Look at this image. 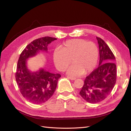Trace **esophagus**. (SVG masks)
Returning a JSON list of instances; mask_svg holds the SVG:
<instances>
[{
	"label": "esophagus",
	"mask_w": 131,
	"mask_h": 131,
	"mask_svg": "<svg viewBox=\"0 0 131 131\" xmlns=\"http://www.w3.org/2000/svg\"><path fill=\"white\" fill-rule=\"evenodd\" d=\"M67 78L70 79L71 80H75V79H76V78H74V77H69V76H67Z\"/></svg>",
	"instance_id": "34e87169"
}]
</instances>
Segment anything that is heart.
Returning a JSON list of instances; mask_svg holds the SVG:
<instances>
[{
  "label": "heart",
  "instance_id": "obj_1",
  "mask_svg": "<svg viewBox=\"0 0 131 131\" xmlns=\"http://www.w3.org/2000/svg\"><path fill=\"white\" fill-rule=\"evenodd\" d=\"M99 52L97 45L92 41L76 39L66 41L53 53L54 65L61 72L64 71L72 62L73 64L67 72L73 76L89 73L96 67Z\"/></svg>",
  "mask_w": 131,
  "mask_h": 131
}]
</instances>
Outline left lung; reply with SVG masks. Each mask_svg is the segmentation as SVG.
Instances as JSON below:
<instances>
[{
  "label": "left lung",
  "mask_w": 131,
  "mask_h": 131,
  "mask_svg": "<svg viewBox=\"0 0 131 131\" xmlns=\"http://www.w3.org/2000/svg\"><path fill=\"white\" fill-rule=\"evenodd\" d=\"M100 49V63L84 80L80 96L90 103H97L108 97L116 81L115 57L108 45L100 38L96 37Z\"/></svg>",
  "instance_id": "1"
}]
</instances>
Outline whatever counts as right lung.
Instances as JSON below:
<instances>
[{"mask_svg": "<svg viewBox=\"0 0 131 131\" xmlns=\"http://www.w3.org/2000/svg\"><path fill=\"white\" fill-rule=\"evenodd\" d=\"M56 38L45 37L33 40L28 45L19 56L16 80L23 97L30 103L40 104L48 101L56 89L59 74L50 73L44 68L31 72L28 68V59L42 51H47V46Z\"/></svg>", "mask_w": 131, "mask_h": 131, "instance_id": "1", "label": "right lung"}]
</instances>
